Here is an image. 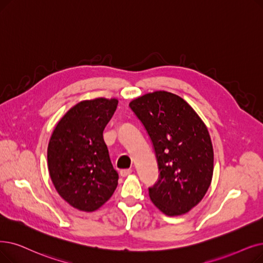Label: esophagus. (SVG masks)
Masks as SVG:
<instances>
[{"mask_svg": "<svg viewBox=\"0 0 263 263\" xmlns=\"http://www.w3.org/2000/svg\"><path fill=\"white\" fill-rule=\"evenodd\" d=\"M132 173V170L131 168H125V170H121L120 171V175L122 177H127L128 175H130Z\"/></svg>", "mask_w": 263, "mask_h": 263, "instance_id": "esophagus-1", "label": "esophagus"}]
</instances>
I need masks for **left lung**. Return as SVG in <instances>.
Wrapping results in <instances>:
<instances>
[{
  "mask_svg": "<svg viewBox=\"0 0 263 263\" xmlns=\"http://www.w3.org/2000/svg\"><path fill=\"white\" fill-rule=\"evenodd\" d=\"M129 106L153 142L160 177L149 188L155 206L167 216L188 213L204 198L214 171L206 125L187 102L167 91L136 98Z\"/></svg>",
  "mask_w": 263,
  "mask_h": 263,
  "instance_id": "8db88e82",
  "label": "left lung"
}]
</instances>
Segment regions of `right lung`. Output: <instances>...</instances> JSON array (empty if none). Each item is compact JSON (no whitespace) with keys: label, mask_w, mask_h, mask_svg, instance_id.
<instances>
[{"label":"right lung","mask_w":263,"mask_h":263,"mask_svg":"<svg viewBox=\"0 0 263 263\" xmlns=\"http://www.w3.org/2000/svg\"><path fill=\"white\" fill-rule=\"evenodd\" d=\"M118 100H85L58 121L47 148L48 171L60 197L78 211L95 212L109 200L118 185L103 131Z\"/></svg>","instance_id":"obj_1"}]
</instances>
